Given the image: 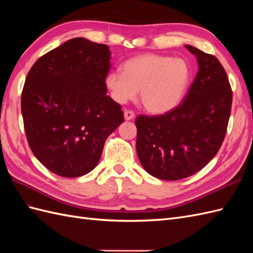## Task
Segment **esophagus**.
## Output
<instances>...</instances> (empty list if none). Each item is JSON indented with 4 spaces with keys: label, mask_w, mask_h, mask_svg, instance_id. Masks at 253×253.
<instances>
[{
    "label": "esophagus",
    "mask_w": 253,
    "mask_h": 253,
    "mask_svg": "<svg viewBox=\"0 0 253 253\" xmlns=\"http://www.w3.org/2000/svg\"><path fill=\"white\" fill-rule=\"evenodd\" d=\"M124 117H125L126 121H130L135 117V113H133L131 110H125L124 111Z\"/></svg>",
    "instance_id": "34e87169"
}]
</instances>
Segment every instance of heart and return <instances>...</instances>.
Segmentation results:
<instances>
[{"label": "heart", "instance_id": "1", "mask_svg": "<svg viewBox=\"0 0 253 253\" xmlns=\"http://www.w3.org/2000/svg\"><path fill=\"white\" fill-rule=\"evenodd\" d=\"M190 80L189 65L181 58L160 54H142L127 60L122 73L107 74L105 84L118 103L135 99L153 114L173 110L179 104Z\"/></svg>", "mask_w": 253, "mask_h": 253}]
</instances>
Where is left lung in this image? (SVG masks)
<instances>
[{"label":"left lung","instance_id":"1","mask_svg":"<svg viewBox=\"0 0 253 253\" xmlns=\"http://www.w3.org/2000/svg\"><path fill=\"white\" fill-rule=\"evenodd\" d=\"M199 71L182 102L162 115H139L137 153L150 175L178 180L202 169L221 148L227 131L233 92L217 58L195 46Z\"/></svg>","mask_w":253,"mask_h":253}]
</instances>
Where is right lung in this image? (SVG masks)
Wrapping results in <instances>:
<instances>
[{"mask_svg":"<svg viewBox=\"0 0 253 253\" xmlns=\"http://www.w3.org/2000/svg\"><path fill=\"white\" fill-rule=\"evenodd\" d=\"M106 44L74 38L38 60L21 92L28 144L45 168L62 177L92 170L106 138L124 122L106 95L111 68Z\"/></svg>","mask_w":253,"mask_h":253,"instance_id":"add662e5","label":"right lung"}]
</instances>
